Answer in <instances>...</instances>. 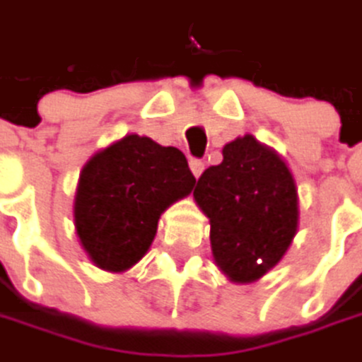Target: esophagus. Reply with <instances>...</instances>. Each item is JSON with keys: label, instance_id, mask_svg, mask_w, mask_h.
<instances>
[{"label": "esophagus", "instance_id": "34e87169", "mask_svg": "<svg viewBox=\"0 0 362 362\" xmlns=\"http://www.w3.org/2000/svg\"><path fill=\"white\" fill-rule=\"evenodd\" d=\"M189 167H191V173L195 175L197 179H199V175L203 173V169H205V163L199 159H191V163H189Z\"/></svg>", "mask_w": 362, "mask_h": 362}]
</instances>
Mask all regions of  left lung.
<instances>
[{"label": "left lung", "mask_w": 362, "mask_h": 362, "mask_svg": "<svg viewBox=\"0 0 362 362\" xmlns=\"http://www.w3.org/2000/svg\"><path fill=\"white\" fill-rule=\"evenodd\" d=\"M205 169L193 199L209 219L217 268L235 284L259 280L284 257L298 231V189L284 159L243 134Z\"/></svg>", "instance_id": "obj_1"}]
</instances>
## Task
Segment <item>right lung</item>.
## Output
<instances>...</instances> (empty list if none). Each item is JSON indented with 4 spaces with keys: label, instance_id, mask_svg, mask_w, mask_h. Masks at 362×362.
Segmentation results:
<instances>
[{
    "label": "right lung",
    "instance_id": "right-lung-1",
    "mask_svg": "<svg viewBox=\"0 0 362 362\" xmlns=\"http://www.w3.org/2000/svg\"><path fill=\"white\" fill-rule=\"evenodd\" d=\"M193 185L185 155L148 136L127 134L94 153L74 195L82 250L100 270L127 272L148 252L160 216Z\"/></svg>",
    "mask_w": 362,
    "mask_h": 362
}]
</instances>
